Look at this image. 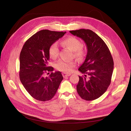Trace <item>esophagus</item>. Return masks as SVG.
Masks as SVG:
<instances>
[{
    "instance_id": "esophagus-1",
    "label": "esophagus",
    "mask_w": 131,
    "mask_h": 131,
    "mask_svg": "<svg viewBox=\"0 0 131 131\" xmlns=\"http://www.w3.org/2000/svg\"><path fill=\"white\" fill-rule=\"evenodd\" d=\"M71 75V74H67V73H62V75H63V77H64V78H66V77H69L70 75Z\"/></svg>"
}]
</instances>
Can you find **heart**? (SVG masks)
Segmentation results:
<instances>
[{"label":"heart","mask_w":131,"mask_h":131,"mask_svg":"<svg viewBox=\"0 0 131 131\" xmlns=\"http://www.w3.org/2000/svg\"><path fill=\"white\" fill-rule=\"evenodd\" d=\"M62 45L67 47L70 51L74 52V56L77 57H82L84 55V51L81 47L82 44L80 40L74 37H69L64 39L61 42ZM59 49L56 43H54L51 45L49 48L50 56L54 59L58 55ZM75 62L70 61L67 62L63 60H59L55 64V68L57 70L62 71L67 73L70 72L75 66Z\"/></svg>","instance_id":"heart-1"}]
</instances>
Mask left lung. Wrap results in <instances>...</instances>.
<instances>
[{"instance_id":"obj_1","label":"left lung","mask_w":131,"mask_h":131,"mask_svg":"<svg viewBox=\"0 0 131 131\" xmlns=\"http://www.w3.org/2000/svg\"><path fill=\"white\" fill-rule=\"evenodd\" d=\"M69 31L82 39L88 49L85 60L79 68L84 75L79 76L77 92L83 100H96L110 84L114 69L112 56L104 41L92 30L81 29Z\"/></svg>"}]
</instances>
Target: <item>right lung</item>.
I'll list each match as a JSON object with an SVG mask.
<instances>
[{"instance_id":"right-lung-1","label":"right lung","mask_w":131,"mask_h":131,"mask_svg":"<svg viewBox=\"0 0 131 131\" xmlns=\"http://www.w3.org/2000/svg\"><path fill=\"white\" fill-rule=\"evenodd\" d=\"M66 31L44 29L32 35L25 43L19 55V79L31 97L40 101L52 99L63 80L61 72L53 73L49 67V48L66 34ZM51 71L49 77L46 73Z\"/></svg>"}]
</instances>
